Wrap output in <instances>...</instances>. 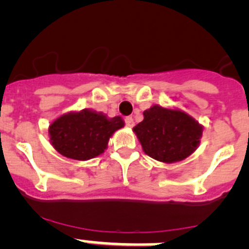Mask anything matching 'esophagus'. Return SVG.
<instances>
[{"label":"esophagus","instance_id":"34e87169","mask_svg":"<svg viewBox=\"0 0 249 249\" xmlns=\"http://www.w3.org/2000/svg\"><path fill=\"white\" fill-rule=\"evenodd\" d=\"M124 122H125V125H127L128 128H132L133 125H134V121H133L132 117H127Z\"/></svg>","mask_w":249,"mask_h":249}]
</instances>
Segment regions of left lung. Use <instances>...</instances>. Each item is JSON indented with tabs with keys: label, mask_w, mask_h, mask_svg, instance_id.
<instances>
[{
	"label": "left lung",
	"mask_w": 249,
	"mask_h": 249,
	"mask_svg": "<svg viewBox=\"0 0 249 249\" xmlns=\"http://www.w3.org/2000/svg\"><path fill=\"white\" fill-rule=\"evenodd\" d=\"M147 156L163 163L183 161L198 147L203 127L180 109L152 105L133 128Z\"/></svg>",
	"instance_id": "1"
}]
</instances>
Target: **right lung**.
Listing matches in <instances>:
<instances>
[{
  "label": "right lung",
  "instance_id": "obj_1",
  "mask_svg": "<svg viewBox=\"0 0 249 249\" xmlns=\"http://www.w3.org/2000/svg\"><path fill=\"white\" fill-rule=\"evenodd\" d=\"M124 125L120 116L109 119L92 109L70 111L49 125V142L63 156L87 161L102 155L111 135Z\"/></svg>",
  "mask_w": 249,
  "mask_h": 249
}]
</instances>
